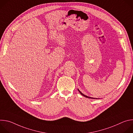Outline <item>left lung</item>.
I'll list each match as a JSON object with an SVG mask.
<instances>
[{"label": "left lung", "instance_id": "left-lung-1", "mask_svg": "<svg viewBox=\"0 0 133 133\" xmlns=\"http://www.w3.org/2000/svg\"><path fill=\"white\" fill-rule=\"evenodd\" d=\"M78 90L79 91V92H80V94H81V95H82L83 96H84V97H87V98H92V99H97V98H92V97H88V96H86V95H84V94H83L78 89Z\"/></svg>", "mask_w": 133, "mask_h": 133}]
</instances>
